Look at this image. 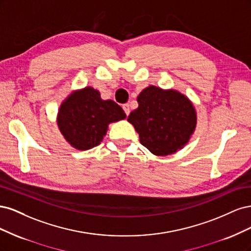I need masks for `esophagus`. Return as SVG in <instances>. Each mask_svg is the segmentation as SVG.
<instances>
[{
	"mask_svg": "<svg viewBox=\"0 0 251 251\" xmlns=\"http://www.w3.org/2000/svg\"><path fill=\"white\" fill-rule=\"evenodd\" d=\"M123 109H124V111L126 113V115L127 116L128 114H130V105H128L127 103H125V104H123Z\"/></svg>",
	"mask_w": 251,
	"mask_h": 251,
	"instance_id": "obj_1",
	"label": "esophagus"
}]
</instances>
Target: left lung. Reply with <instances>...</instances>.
<instances>
[{
	"label": "left lung",
	"mask_w": 251,
	"mask_h": 251,
	"mask_svg": "<svg viewBox=\"0 0 251 251\" xmlns=\"http://www.w3.org/2000/svg\"><path fill=\"white\" fill-rule=\"evenodd\" d=\"M138 108L127 117L140 143L157 156L171 155L183 148L197 124L193 103L175 90L155 86L144 89L137 97Z\"/></svg>",
	"instance_id": "obj_1"
}]
</instances>
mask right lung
Wrapping results in <instances>:
<instances>
[{"instance_id":"obj_1","label":"right lung","mask_w":251,"mask_h":251,"mask_svg":"<svg viewBox=\"0 0 251 251\" xmlns=\"http://www.w3.org/2000/svg\"><path fill=\"white\" fill-rule=\"evenodd\" d=\"M125 118L120 105L102 100L97 90L87 87L67 97L59 108L57 125L73 148L86 151L100 143L109 124Z\"/></svg>"}]
</instances>
